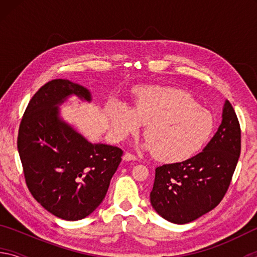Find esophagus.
<instances>
[{"instance_id": "obj_1", "label": "esophagus", "mask_w": 257, "mask_h": 257, "mask_svg": "<svg viewBox=\"0 0 257 257\" xmlns=\"http://www.w3.org/2000/svg\"><path fill=\"white\" fill-rule=\"evenodd\" d=\"M123 160L124 161H136L137 158L134 154H132V153H124Z\"/></svg>"}]
</instances>
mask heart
<instances>
[{
  "label": "heart",
  "instance_id": "b5f03b06",
  "mask_svg": "<svg viewBox=\"0 0 257 257\" xmlns=\"http://www.w3.org/2000/svg\"><path fill=\"white\" fill-rule=\"evenodd\" d=\"M108 119L119 138L137 134L147 125L142 149L164 162L191 158L210 139L214 120L210 111L198 106L190 94L179 89L147 88L139 93L134 108L114 104Z\"/></svg>",
  "mask_w": 257,
  "mask_h": 257
}]
</instances>
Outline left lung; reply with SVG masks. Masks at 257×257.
<instances>
[{
    "label": "left lung",
    "mask_w": 257,
    "mask_h": 257,
    "mask_svg": "<svg viewBox=\"0 0 257 257\" xmlns=\"http://www.w3.org/2000/svg\"><path fill=\"white\" fill-rule=\"evenodd\" d=\"M240 155V125L229 101L214 136L197 155L155 169L151 204L176 224L189 223L213 210L223 198Z\"/></svg>",
    "instance_id": "obj_1"
}]
</instances>
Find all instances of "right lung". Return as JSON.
<instances>
[{
    "mask_svg": "<svg viewBox=\"0 0 257 257\" xmlns=\"http://www.w3.org/2000/svg\"><path fill=\"white\" fill-rule=\"evenodd\" d=\"M71 96L92 102L89 89L70 80L41 87L21 120L18 151L34 198L60 219L77 221L103 202L123 152L93 144L63 120L60 105Z\"/></svg>",
    "mask_w": 257,
    "mask_h": 257,
    "instance_id": "add662e5",
    "label": "right lung"
}]
</instances>
